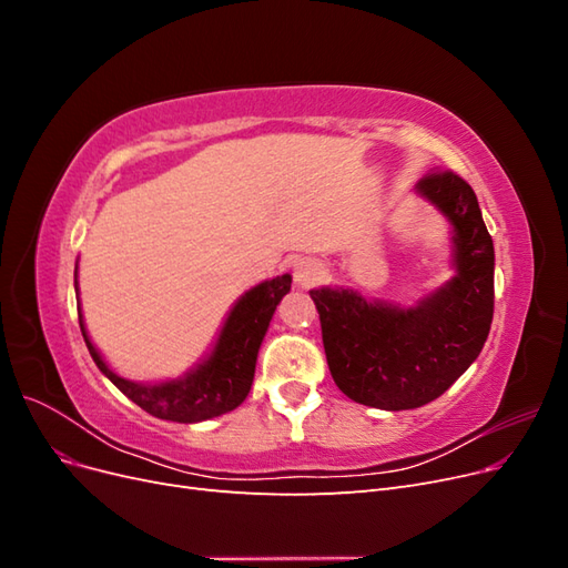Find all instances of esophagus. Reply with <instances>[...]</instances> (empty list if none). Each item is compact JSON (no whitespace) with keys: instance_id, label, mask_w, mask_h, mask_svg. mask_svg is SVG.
Listing matches in <instances>:
<instances>
[{"instance_id":"34e87169","label":"esophagus","mask_w":568,"mask_h":568,"mask_svg":"<svg viewBox=\"0 0 568 568\" xmlns=\"http://www.w3.org/2000/svg\"><path fill=\"white\" fill-rule=\"evenodd\" d=\"M324 274H326L324 265L315 261V257H301V261L294 265V282L301 288L317 286L324 280Z\"/></svg>"}]
</instances>
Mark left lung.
Here are the masks:
<instances>
[{
	"mask_svg": "<svg viewBox=\"0 0 568 568\" xmlns=\"http://www.w3.org/2000/svg\"><path fill=\"white\" fill-rule=\"evenodd\" d=\"M417 192L450 220L455 277L398 307L365 301L353 288H313L326 365L359 405L412 409L436 400L478 357L493 322V239L474 189L450 170H434Z\"/></svg>",
	"mask_w": 568,
	"mask_h": 568,
	"instance_id": "obj_1",
	"label": "left lung"
}]
</instances>
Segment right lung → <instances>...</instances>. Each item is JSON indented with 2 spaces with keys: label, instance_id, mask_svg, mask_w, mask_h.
<instances>
[{
  "label": "right lung",
  "instance_id": "obj_1",
  "mask_svg": "<svg viewBox=\"0 0 568 568\" xmlns=\"http://www.w3.org/2000/svg\"><path fill=\"white\" fill-rule=\"evenodd\" d=\"M288 288L291 274H282L277 280L263 282L246 291L227 315L211 355L196 369L186 372L182 379L173 382L136 384L123 379V376H118L101 359L99 351L92 346L88 332H84L82 315L78 311L80 329L97 367L132 403L159 419L194 424L225 415V412H232L246 400L253 384L257 351H261L270 320L274 311H277L280 301L288 294Z\"/></svg>",
  "mask_w": 568,
  "mask_h": 568
}]
</instances>
